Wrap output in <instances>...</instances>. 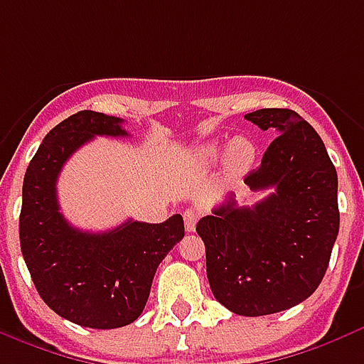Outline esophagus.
<instances>
[{"mask_svg":"<svg viewBox=\"0 0 364 364\" xmlns=\"http://www.w3.org/2000/svg\"><path fill=\"white\" fill-rule=\"evenodd\" d=\"M198 218H200V212L196 208H187L183 212V220H185V230L187 231H195L196 222H198Z\"/></svg>","mask_w":364,"mask_h":364,"instance_id":"obj_1","label":"esophagus"}]
</instances>
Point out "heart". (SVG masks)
I'll return each mask as SVG.
<instances>
[{
    "mask_svg": "<svg viewBox=\"0 0 364 364\" xmlns=\"http://www.w3.org/2000/svg\"><path fill=\"white\" fill-rule=\"evenodd\" d=\"M223 154H225V168H228L230 175L237 177V175H243L252 166L255 156H257V148H255L252 142L243 139V136L233 139L228 148H223V144L212 142V144L198 148L196 164L203 166V168H212V166H216L218 161L222 160Z\"/></svg>",
    "mask_w": 364,
    "mask_h": 364,
    "instance_id": "heart-1",
    "label": "heart"
}]
</instances>
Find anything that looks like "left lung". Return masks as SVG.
Wrapping results in <instances>:
<instances>
[{
  "instance_id": "obj_1",
  "label": "left lung",
  "mask_w": 364,
  "mask_h": 364,
  "mask_svg": "<svg viewBox=\"0 0 364 364\" xmlns=\"http://www.w3.org/2000/svg\"><path fill=\"white\" fill-rule=\"evenodd\" d=\"M278 136L260 168L245 177L250 191H272L252 206L233 195L196 223L206 247L214 297L241 316L291 309L316 291L340 231L338 173L318 133L293 109L245 115Z\"/></svg>"
}]
</instances>
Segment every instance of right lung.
Returning <instances> with one entry per match:
<instances>
[{"label":"right lung","mask_w":364,"mask_h":364,"mask_svg":"<svg viewBox=\"0 0 364 364\" xmlns=\"http://www.w3.org/2000/svg\"><path fill=\"white\" fill-rule=\"evenodd\" d=\"M123 119L79 112L46 134L26 168L18 237L40 297L85 328H121L144 311L156 268L185 235L181 214L164 223L127 220L104 233L73 228L58 203L65 161L94 136H127Z\"/></svg>","instance_id":"add662e5"}]
</instances>
